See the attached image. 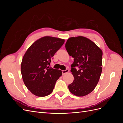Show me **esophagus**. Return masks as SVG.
<instances>
[{
	"instance_id": "obj_1",
	"label": "esophagus",
	"mask_w": 123,
	"mask_h": 123,
	"mask_svg": "<svg viewBox=\"0 0 123 123\" xmlns=\"http://www.w3.org/2000/svg\"><path fill=\"white\" fill-rule=\"evenodd\" d=\"M69 72V70L68 69H66L65 70H62V75H64V74H66V73H67Z\"/></svg>"
}]
</instances>
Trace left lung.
I'll use <instances>...</instances> for the list:
<instances>
[{"mask_svg": "<svg viewBox=\"0 0 123 123\" xmlns=\"http://www.w3.org/2000/svg\"><path fill=\"white\" fill-rule=\"evenodd\" d=\"M65 47L69 55L74 58L71 66L74 80L68 86L69 91L77 96L86 95L94 90L101 75L102 51L83 36L69 38ZM76 67L79 69H76Z\"/></svg>", "mask_w": 123, "mask_h": 123, "instance_id": "8db88e82", "label": "left lung"}]
</instances>
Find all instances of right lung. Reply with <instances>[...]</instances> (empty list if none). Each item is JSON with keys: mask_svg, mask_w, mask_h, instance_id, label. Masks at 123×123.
Returning <instances> with one entry per match:
<instances>
[{"mask_svg": "<svg viewBox=\"0 0 123 123\" xmlns=\"http://www.w3.org/2000/svg\"><path fill=\"white\" fill-rule=\"evenodd\" d=\"M64 42V39L59 38L43 37L26 51L21 64V73L25 85L32 94L43 97L52 92L62 72L47 66Z\"/></svg>", "mask_w": 123, "mask_h": 123, "instance_id": "1", "label": "right lung"}]
</instances>
